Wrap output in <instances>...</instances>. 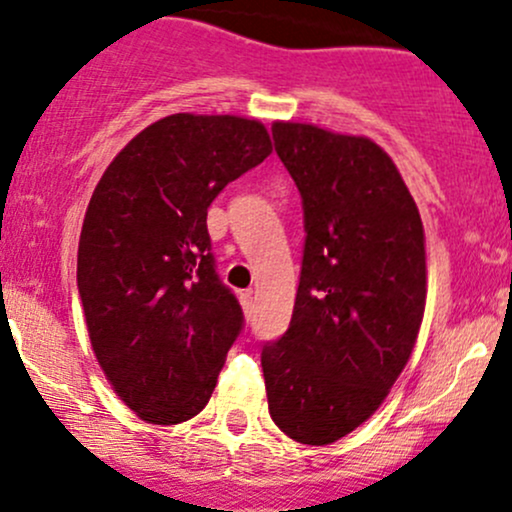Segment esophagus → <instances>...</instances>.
I'll return each mask as SVG.
<instances>
[{
  "label": "esophagus",
  "mask_w": 512,
  "mask_h": 512,
  "mask_svg": "<svg viewBox=\"0 0 512 512\" xmlns=\"http://www.w3.org/2000/svg\"><path fill=\"white\" fill-rule=\"evenodd\" d=\"M240 305H243V313L250 320L252 313H255V303H252V291L240 293Z\"/></svg>",
  "instance_id": "esophagus-1"
}]
</instances>
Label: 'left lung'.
Returning <instances> with one entry per match:
<instances>
[{
	"label": "left lung",
	"instance_id": "8db88e82",
	"mask_svg": "<svg viewBox=\"0 0 512 512\" xmlns=\"http://www.w3.org/2000/svg\"><path fill=\"white\" fill-rule=\"evenodd\" d=\"M303 199L289 330L262 346L269 414L305 445L344 438L383 404L426 308L424 223L392 158L366 137L274 122Z\"/></svg>",
	"mask_w": 512,
	"mask_h": 512
}]
</instances>
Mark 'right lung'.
Listing matches in <instances>:
<instances>
[{
    "instance_id": "add662e5",
    "label": "right lung",
    "mask_w": 512,
    "mask_h": 512,
    "mask_svg": "<svg viewBox=\"0 0 512 512\" xmlns=\"http://www.w3.org/2000/svg\"><path fill=\"white\" fill-rule=\"evenodd\" d=\"M269 154L257 120L168 115L93 190L76 260L88 337L117 397L149 424L207 407L243 330L238 298L216 274L207 209Z\"/></svg>"
}]
</instances>
